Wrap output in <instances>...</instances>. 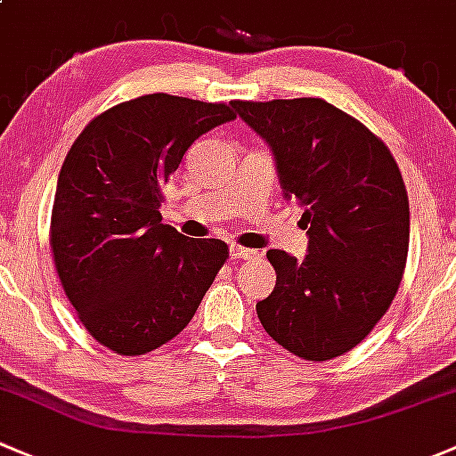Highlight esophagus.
<instances>
[{"label": "esophagus", "instance_id": "obj_1", "mask_svg": "<svg viewBox=\"0 0 456 456\" xmlns=\"http://www.w3.org/2000/svg\"><path fill=\"white\" fill-rule=\"evenodd\" d=\"M230 255H232L234 261H241V259H252V256H259V250H252V248H243V246H232L230 248Z\"/></svg>", "mask_w": 456, "mask_h": 456}]
</instances>
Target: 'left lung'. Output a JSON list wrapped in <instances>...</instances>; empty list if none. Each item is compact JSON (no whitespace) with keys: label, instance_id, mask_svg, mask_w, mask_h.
Instances as JSON below:
<instances>
[{"label":"left lung","instance_id":"1","mask_svg":"<svg viewBox=\"0 0 456 456\" xmlns=\"http://www.w3.org/2000/svg\"><path fill=\"white\" fill-rule=\"evenodd\" d=\"M232 107L270 144L309 234L303 261L267 250L276 288L256 303L263 330L309 362L345 355L391 307L406 267L411 213L400 167L382 138L322 98Z\"/></svg>","mask_w":456,"mask_h":456}]
</instances>
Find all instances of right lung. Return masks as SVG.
Returning a JSON list of instances; mask_svg holds the SVG:
<instances>
[{
  "label": "right lung",
  "instance_id": "obj_1",
  "mask_svg": "<svg viewBox=\"0 0 456 456\" xmlns=\"http://www.w3.org/2000/svg\"><path fill=\"white\" fill-rule=\"evenodd\" d=\"M237 118L226 102L144 94L102 111L61 167L50 246L65 297L98 345L142 355L195 316L228 261L222 239L162 224V186L201 134Z\"/></svg>",
  "mask_w": 456,
  "mask_h": 456
}]
</instances>
